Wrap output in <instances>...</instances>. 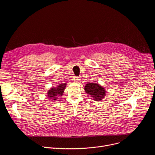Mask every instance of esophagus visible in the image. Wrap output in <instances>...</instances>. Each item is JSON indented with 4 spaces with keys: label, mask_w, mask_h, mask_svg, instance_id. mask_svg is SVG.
<instances>
[{
    "label": "esophagus",
    "mask_w": 155,
    "mask_h": 155,
    "mask_svg": "<svg viewBox=\"0 0 155 155\" xmlns=\"http://www.w3.org/2000/svg\"><path fill=\"white\" fill-rule=\"evenodd\" d=\"M74 80L75 81L78 82V81H79L80 80V77H75L74 78Z\"/></svg>",
    "instance_id": "obj_1"
}]
</instances>
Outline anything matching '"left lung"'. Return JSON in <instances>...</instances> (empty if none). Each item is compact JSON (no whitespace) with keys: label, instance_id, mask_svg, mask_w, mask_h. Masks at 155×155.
Returning <instances> with one entry per match:
<instances>
[{"label":"left lung","instance_id":"1","mask_svg":"<svg viewBox=\"0 0 155 155\" xmlns=\"http://www.w3.org/2000/svg\"><path fill=\"white\" fill-rule=\"evenodd\" d=\"M84 89L85 92L95 101H101L106 95L105 89L98 83H87L85 84Z\"/></svg>","mask_w":155,"mask_h":155}]
</instances>
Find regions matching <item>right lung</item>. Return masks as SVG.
<instances>
[{
	"mask_svg": "<svg viewBox=\"0 0 155 155\" xmlns=\"http://www.w3.org/2000/svg\"><path fill=\"white\" fill-rule=\"evenodd\" d=\"M67 83H64L58 84L56 87H51L48 90L47 97L50 101L54 102L58 99V97L62 96L64 92Z\"/></svg>",
	"mask_w": 155,
	"mask_h": 155,
	"instance_id": "add662e5",
	"label": "right lung"
}]
</instances>
